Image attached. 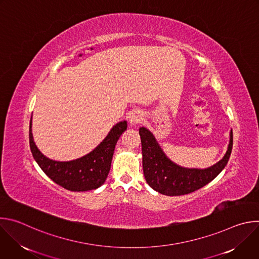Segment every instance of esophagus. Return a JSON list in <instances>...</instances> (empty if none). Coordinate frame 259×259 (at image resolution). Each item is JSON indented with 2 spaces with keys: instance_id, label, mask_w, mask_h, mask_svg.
Returning <instances> with one entry per match:
<instances>
[{
  "instance_id": "obj_1",
  "label": "esophagus",
  "mask_w": 259,
  "mask_h": 259,
  "mask_svg": "<svg viewBox=\"0 0 259 259\" xmlns=\"http://www.w3.org/2000/svg\"><path fill=\"white\" fill-rule=\"evenodd\" d=\"M141 120H142V116H141V114H139V113H137V112L133 113V114L129 117V122L131 123V125H137L138 123L141 122Z\"/></svg>"
}]
</instances>
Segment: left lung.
I'll list each match as a JSON object with an SVG mask.
<instances>
[{"label": "left lung", "instance_id": "1", "mask_svg": "<svg viewBox=\"0 0 259 259\" xmlns=\"http://www.w3.org/2000/svg\"><path fill=\"white\" fill-rule=\"evenodd\" d=\"M139 135L146 182L156 192L172 197L193 193L212 181L227 166L233 149V131H231L230 144L223 160L207 169H188L171 162L146 128L141 127Z\"/></svg>", "mask_w": 259, "mask_h": 259}]
</instances>
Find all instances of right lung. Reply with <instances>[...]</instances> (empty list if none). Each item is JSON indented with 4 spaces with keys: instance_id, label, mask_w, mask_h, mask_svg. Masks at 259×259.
<instances>
[{
    "instance_id": "1",
    "label": "right lung",
    "mask_w": 259,
    "mask_h": 259,
    "mask_svg": "<svg viewBox=\"0 0 259 259\" xmlns=\"http://www.w3.org/2000/svg\"><path fill=\"white\" fill-rule=\"evenodd\" d=\"M126 129L127 122H120L88 155L69 162H57L46 158L34 144L30 119L29 146L35 162L58 186L70 192H86L95 190L104 183L110 169L117 141Z\"/></svg>"
}]
</instances>
